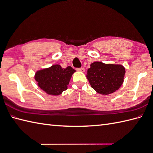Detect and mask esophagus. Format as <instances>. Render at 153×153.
<instances>
[{
	"instance_id": "obj_1",
	"label": "esophagus",
	"mask_w": 153,
	"mask_h": 153,
	"mask_svg": "<svg viewBox=\"0 0 153 153\" xmlns=\"http://www.w3.org/2000/svg\"><path fill=\"white\" fill-rule=\"evenodd\" d=\"M77 70L78 72H85V69L83 68H77Z\"/></svg>"
}]
</instances>
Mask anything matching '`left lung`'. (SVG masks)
<instances>
[{
    "label": "left lung",
    "instance_id": "left-lung-1",
    "mask_svg": "<svg viewBox=\"0 0 153 153\" xmlns=\"http://www.w3.org/2000/svg\"><path fill=\"white\" fill-rule=\"evenodd\" d=\"M125 68L121 65L94 62L87 70V78L97 93L108 95L114 93L124 82Z\"/></svg>",
    "mask_w": 153,
    "mask_h": 153
}]
</instances>
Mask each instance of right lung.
Instances as JSON below:
<instances>
[{
  "instance_id": "1",
  "label": "right lung",
  "mask_w": 153,
  "mask_h": 153,
  "mask_svg": "<svg viewBox=\"0 0 153 153\" xmlns=\"http://www.w3.org/2000/svg\"><path fill=\"white\" fill-rule=\"evenodd\" d=\"M76 70L71 66L63 68L54 65L47 68L38 70L34 75L38 87L49 95L58 96L68 88L71 77Z\"/></svg>"
}]
</instances>
